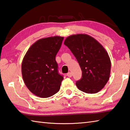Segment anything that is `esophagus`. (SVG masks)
<instances>
[{
  "instance_id": "34e87169",
  "label": "esophagus",
  "mask_w": 130,
  "mask_h": 130,
  "mask_svg": "<svg viewBox=\"0 0 130 130\" xmlns=\"http://www.w3.org/2000/svg\"><path fill=\"white\" fill-rule=\"evenodd\" d=\"M67 76L69 77H72V73H71V72L68 73H67Z\"/></svg>"
}]
</instances>
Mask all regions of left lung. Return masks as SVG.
Segmentation results:
<instances>
[{
	"mask_svg": "<svg viewBox=\"0 0 130 130\" xmlns=\"http://www.w3.org/2000/svg\"><path fill=\"white\" fill-rule=\"evenodd\" d=\"M64 44L76 58L82 70V78L76 82L79 90L96 93L101 90L110 78L111 61L107 51L93 37L86 34L73 35Z\"/></svg>",
	"mask_w": 130,
	"mask_h": 130,
	"instance_id": "1",
	"label": "left lung"
}]
</instances>
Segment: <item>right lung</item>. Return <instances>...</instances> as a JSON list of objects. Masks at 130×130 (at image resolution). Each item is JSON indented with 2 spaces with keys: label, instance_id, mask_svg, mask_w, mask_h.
Wrapping results in <instances>:
<instances>
[{
  "label": "right lung",
  "instance_id": "obj_1",
  "mask_svg": "<svg viewBox=\"0 0 130 130\" xmlns=\"http://www.w3.org/2000/svg\"><path fill=\"white\" fill-rule=\"evenodd\" d=\"M63 37L41 39L33 44L24 56L22 73L24 84L35 95L48 98L57 93L63 77L58 72L56 56Z\"/></svg>",
  "mask_w": 130,
  "mask_h": 130
}]
</instances>
